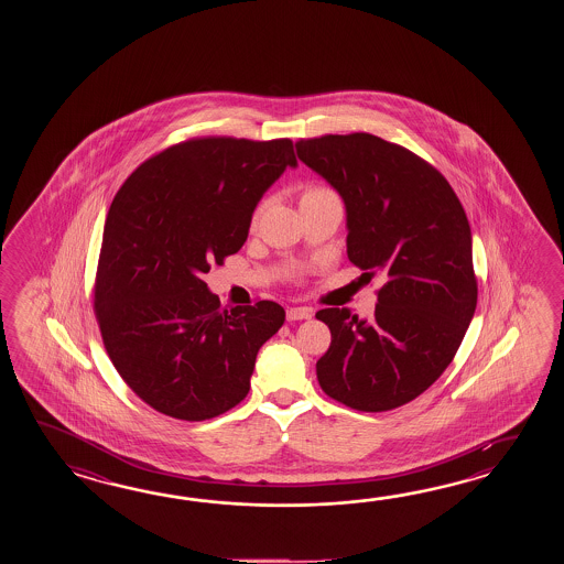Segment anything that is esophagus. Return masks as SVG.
<instances>
[{
  "label": "esophagus",
  "mask_w": 564,
  "mask_h": 564,
  "mask_svg": "<svg viewBox=\"0 0 564 564\" xmlns=\"http://www.w3.org/2000/svg\"><path fill=\"white\" fill-rule=\"evenodd\" d=\"M286 318L288 321H308V318H312V308H306V306L288 308Z\"/></svg>",
  "instance_id": "obj_1"
}]
</instances>
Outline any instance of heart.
<instances>
[{"label":"heart","instance_id":"b5f03b06","mask_svg":"<svg viewBox=\"0 0 564 564\" xmlns=\"http://www.w3.org/2000/svg\"><path fill=\"white\" fill-rule=\"evenodd\" d=\"M323 193H333L330 189H326V187H321V185H308L304 192H302V197H312V195H323ZM300 197V199H302ZM265 209V202L264 204L258 205L256 207V212H253L252 216V228H256L258 224H260V217H262V214H264Z\"/></svg>","mask_w":564,"mask_h":564}]
</instances>
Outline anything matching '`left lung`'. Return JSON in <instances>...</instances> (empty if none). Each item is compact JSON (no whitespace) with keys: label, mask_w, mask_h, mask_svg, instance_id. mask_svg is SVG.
<instances>
[{"label":"left lung","mask_w":564,"mask_h":564,"mask_svg":"<svg viewBox=\"0 0 564 564\" xmlns=\"http://www.w3.org/2000/svg\"><path fill=\"white\" fill-rule=\"evenodd\" d=\"M296 153L345 199L348 260L369 282L387 280L371 321L316 312L333 335L318 383L357 411L401 408L442 377L476 312L468 216L432 163L381 137L300 139Z\"/></svg>","instance_id":"1"}]
</instances>
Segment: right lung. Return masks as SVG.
I'll return each mask as SVG.
<instances>
[{"label":"right lung","mask_w":564,"mask_h":564,"mask_svg":"<svg viewBox=\"0 0 564 564\" xmlns=\"http://www.w3.org/2000/svg\"><path fill=\"white\" fill-rule=\"evenodd\" d=\"M290 139L195 137L132 171L115 195L95 278L108 359L149 408L205 421L250 391L256 355L286 312L221 308L202 276L238 252L265 189L296 167Z\"/></svg>","instance_id":"right-lung-1"}]
</instances>
